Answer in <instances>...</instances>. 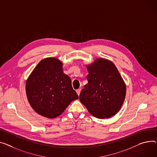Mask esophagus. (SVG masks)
Returning a JSON list of instances; mask_svg holds the SVG:
<instances>
[{
  "label": "esophagus",
  "instance_id": "obj_1",
  "mask_svg": "<svg viewBox=\"0 0 157 157\" xmlns=\"http://www.w3.org/2000/svg\"><path fill=\"white\" fill-rule=\"evenodd\" d=\"M81 88H79V89L76 90V93H77V94H78V95H79V94H80V93H81Z\"/></svg>",
  "mask_w": 157,
  "mask_h": 157
}]
</instances>
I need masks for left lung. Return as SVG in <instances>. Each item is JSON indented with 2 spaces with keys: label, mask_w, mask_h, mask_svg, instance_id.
<instances>
[{
  "label": "left lung",
  "mask_w": 157,
  "mask_h": 157,
  "mask_svg": "<svg viewBox=\"0 0 157 157\" xmlns=\"http://www.w3.org/2000/svg\"><path fill=\"white\" fill-rule=\"evenodd\" d=\"M86 67L88 82L82 90L79 100L95 117H111L119 111L124 103L126 84L109 60L97 59Z\"/></svg>",
  "instance_id": "obj_1"
}]
</instances>
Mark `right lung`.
Here are the masks:
<instances>
[{
  "label": "right lung",
  "instance_id": "obj_1",
  "mask_svg": "<svg viewBox=\"0 0 157 157\" xmlns=\"http://www.w3.org/2000/svg\"><path fill=\"white\" fill-rule=\"evenodd\" d=\"M62 62L48 57L41 60L27 79L26 93L31 107L38 114L53 119L60 116L79 97Z\"/></svg>",
  "mask_w": 157,
  "mask_h": 157
}]
</instances>
